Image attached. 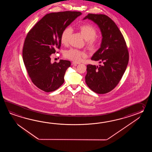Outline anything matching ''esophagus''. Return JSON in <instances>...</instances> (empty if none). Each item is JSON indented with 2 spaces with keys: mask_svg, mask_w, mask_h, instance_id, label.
Returning <instances> with one entry per match:
<instances>
[{
  "mask_svg": "<svg viewBox=\"0 0 152 152\" xmlns=\"http://www.w3.org/2000/svg\"><path fill=\"white\" fill-rule=\"evenodd\" d=\"M80 64V62H72V65H79Z\"/></svg>",
  "mask_w": 152,
  "mask_h": 152,
  "instance_id": "esophagus-1",
  "label": "esophagus"
}]
</instances>
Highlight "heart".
I'll return each instance as SVG.
<instances>
[{
    "instance_id": "1",
    "label": "heart",
    "mask_w": 152,
    "mask_h": 152,
    "mask_svg": "<svg viewBox=\"0 0 152 152\" xmlns=\"http://www.w3.org/2000/svg\"><path fill=\"white\" fill-rule=\"evenodd\" d=\"M81 35L86 39V45L91 51H94L100 44V40L96 36L97 30L93 26L88 24H84L79 26ZM72 30L71 27L68 26L63 30L60 37V41L63 45H67L68 43L69 36ZM65 58L70 59L74 61H80L82 58L87 56L86 52L77 49L71 48L67 50L64 53Z\"/></svg>"
}]
</instances>
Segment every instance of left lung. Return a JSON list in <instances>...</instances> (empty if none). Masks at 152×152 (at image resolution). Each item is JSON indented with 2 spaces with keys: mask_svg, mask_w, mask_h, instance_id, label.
Segmentation results:
<instances>
[{
  "mask_svg": "<svg viewBox=\"0 0 152 152\" xmlns=\"http://www.w3.org/2000/svg\"><path fill=\"white\" fill-rule=\"evenodd\" d=\"M85 19L97 24L103 37L100 48L91 58L102 65H87L85 82L94 92L107 94L118 85L126 69L129 61L126 42L116 24L107 15L88 13Z\"/></svg>",
  "mask_w": 152,
  "mask_h": 152,
  "instance_id": "1",
  "label": "left lung"
}]
</instances>
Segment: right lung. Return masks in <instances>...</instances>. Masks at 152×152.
I'll return each mask as SVG.
<instances>
[{
    "mask_svg": "<svg viewBox=\"0 0 152 152\" xmlns=\"http://www.w3.org/2000/svg\"><path fill=\"white\" fill-rule=\"evenodd\" d=\"M80 12L64 11L45 15L31 29L23 45V62L34 84L46 92L57 90L64 83L71 62H51V55L60 48V37ZM58 53V52H57Z\"/></svg>",
    "mask_w": 152,
    "mask_h": 152,
    "instance_id": "add662e5",
    "label": "right lung"
}]
</instances>
